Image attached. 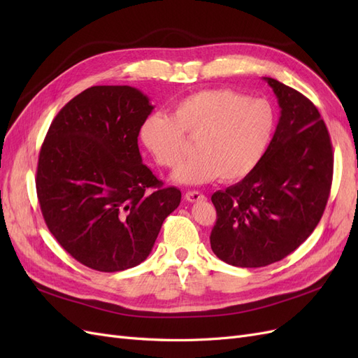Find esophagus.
<instances>
[{"label": "esophagus", "instance_id": "1", "mask_svg": "<svg viewBox=\"0 0 358 358\" xmlns=\"http://www.w3.org/2000/svg\"><path fill=\"white\" fill-rule=\"evenodd\" d=\"M185 199H187L189 203H197V201L204 200L206 197L203 196L201 192H199V191H188V192L185 194Z\"/></svg>", "mask_w": 358, "mask_h": 358}]
</instances>
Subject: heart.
<instances>
[{
  "label": "heart",
  "instance_id": "heart-1",
  "mask_svg": "<svg viewBox=\"0 0 358 358\" xmlns=\"http://www.w3.org/2000/svg\"><path fill=\"white\" fill-rule=\"evenodd\" d=\"M276 127L272 104L229 88L203 90L175 104L173 115L154 113L140 128L143 145L162 167H176L187 152L185 134L196 138L197 155L179 166L173 179L201 185L248 176L262 161Z\"/></svg>",
  "mask_w": 358,
  "mask_h": 358
}]
</instances>
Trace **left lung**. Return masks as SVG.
Wrapping results in <instances>:
<instances>
[{
	"label": "left lung",
	"mask_w": 358,
	"mask_h": 358,
	"mask_svg": "<svg viewBox=\"0 0 358 358\" xmlns=\"http://www.w3.org/2000/svg\"><path fill=\"white\" fill-rule=\"evenodd\" d=\"M280 117L258 166L216 191L215 255L236 267H264L289 255L315 230L333 179V148L318 109L299 91L264 78Z\"/></svg>",
	"instance_id": "8db88e82"
}]
</instances>
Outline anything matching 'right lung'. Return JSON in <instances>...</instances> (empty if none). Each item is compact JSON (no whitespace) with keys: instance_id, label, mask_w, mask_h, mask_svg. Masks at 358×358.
Wrapping results in <instances>:
<instances>
[{"instance_id":"1","label":"right lung","mask_w":358,"mask_h":358,"mask_svg":"<svg viewBox=\"0 0 358 358\" xmlns=\"http://www.w3.org/2000/svg\"><path fill=\"white\" fill-rule=\"evenodd\" d=\"M154 110L131 86H92L53 119L37 197L49 231L83 266L121 272L148 258L180 191L142 162L137 137Z\"/></svg>"}]
</instances>
